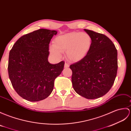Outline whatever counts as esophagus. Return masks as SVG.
Wrapping results in <instances>:
<instances>
[{
	"instance_id": "esophagus-1",
	"label": "esophagus",
	"mask_w": 131,
	"mask_h": 131,
	"mask_svg": "<svg viewBox=\"0 0 131 131\" xmlns=\"http://www.w3.org/2000/svg\"><path fill=\"white\" fill-rule=\"evenodd\" d=\"M64 67H65V68H69V63H67V62H65V66H64Z\"/></svg>"
}]
</instances>
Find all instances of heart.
Segmentation results:
<instances>
[{
    "mask_svg": "<svg viewBox=\"0 0 131 131\" xmlns=\"http://www.w3.org/2000/svg\"><path fill=\"white\" fill-rule=\"evenodd\" d=\"M50 46L52 54L60 57L62 52L66 51L68 59L73 62H78L84 59L92 46V39L85 32H73L57 36Z\"/></svg>",
    "mask_w": 131,
    "mask_h": 131,
    "instance_id": "obj_1",
    "label": "heart"
}]
</instances>
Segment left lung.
I'll list each match as a JSON object with an SVG mask.
<instances>
[{
	"label": "left lung",
	"instance_id": "left-lung-1",
	"mask_svg": "<svg viewBox=\"0 0 131 131\" xmlns=\"http://www.w3.org/2000/svg\"><path fill=\"white\" fill-rule=\"evenodd\" d=\"M92 37L90 50L82 60L70 66L74 90L86 99H93L107 94L116 78L117 50L108 37L89 29Z\"/></svg>",
	"mask_w": 131,
	"mask_h": 131
}]
</instances>
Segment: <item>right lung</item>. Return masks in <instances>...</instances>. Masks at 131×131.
Masks as SVG:
<instances>
[{
	"label": "right lung",
	"mask_w": 131,
	"mask_h": 131,
	"mask_svg": "<svg viewBox=\"0 0 131 131\" xmlns=\"http://www.w3.org/2000/svg\"><path fill=\"white\" fill-rule=\"evenodd\" d=\"M56 31L39 29L18 39L10 51L8 74L14 90L23 99L38 102L52 92L54 79L60 75L65 62L48 61L49 44Z\"/></svg>",
	"instance_id": "obj_1"
}]
</instances>
